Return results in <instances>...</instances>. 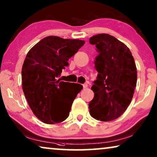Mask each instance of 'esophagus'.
I'll use <instances>...</instances> for the list:
<instances>
[{"mask_svg": "<svg viewBox=\"0 0 157 157\" xmlns=\"http://www.w3.org/2000/svg\"><path fill=\"white\" fill-rule=\"evenodd\" d=\"M82 86H83V88H84V89L87 88V84H86V83H85V84L82 85Z\"/></svg>", "mask_w": 157, "mask_h": 157, "instance_id": "1", "label": "esophagus"}]
</instances>
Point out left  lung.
I'll use <instances>...</instances> for the list:
<instances>
[{"mask_svg": "<svg viewBox=\"0 0 157 157\" xmlns=\"http://www.w3.org/2000/svg\"><path fill=\"white\" fill-rule=\"evenodd\" d=\"M98 55L95 67L98 74L91 89L89 103L94 118L110 121L120 117L128 108L136 86L137 71L130 49L114 36L100 33L90 39Z\"/></svg>", "mask_w": 157, "mask_h": 157, "instance_id": "left-lung-1", "label": "left lung"}]
</instances>
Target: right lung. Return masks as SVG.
<instances>
[{"label": "right lung", "mask_w": 157, "mask_h": 157, "mask_svg": "<svg viewBox=\"0 0 157 157\" xmlns=\"http://www.w3.org/2000/svg\"><path fill=\"white\" fill-rule=\"evenodd\" d=\"M85 44L80 39L45 37L27 54L22 67V87L33 114L47 124L61 123L82 89L77 83L57 80L68 60Z\"/></svg>", "instance_id": "add662e5"}]
</instances>
